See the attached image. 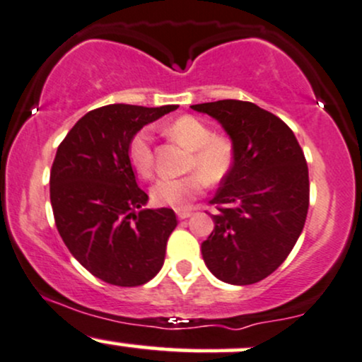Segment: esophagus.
I'll return each instance as SVG.
<instances>
[{
	"mask_svg": "<svg viewBox=\"0 0 362 362\" xmlns=\"http://www.w3.org/2000/svg\"><path fill=\"white\" fill-rule=\"evenodd\" d=\"M176 214H177V218H180V220L189 218V216H191V215H193V214H191V211H189V210H177V211H176Z\"/></svg>",
	"mask_w": 362,
	"mask_h": 362,
	"instance_id": "obj_1",
	"label": "esophagus"
}]
</instances>
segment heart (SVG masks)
I'll return each mask as SVG.
<instances>
[{
	"label": "heart",
	"mask_w": 362,
	"mask_h": 362,
	"mask_svg": "<svg viewBox=\"0 0 362 362\" xmlns=\"http://www.w3.org/2000/svg\"><path fill=\"white\" fill-rule=\"evenodd\" d=\"M165 134L174 142L191 151L189 169L199 174L185 177H163L152 186V199L159 205L186 208L193 198L203 193L206 182L216 185L230 173L235 157L233 140L228 135L214 134L211 127L193 115H182L165 127ZM129 157L140 176L154 173L152 134L144 129L135 134L129 147Z\"/></svg>",
	"instance_id": "b5f03b06"
}]
</instances>
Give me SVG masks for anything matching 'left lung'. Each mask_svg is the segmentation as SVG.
<instances>
[{"label":"left lung","instance_id":"8db88e82","mask_svg":"<svg viewBox=\"0 0 362 362\" xmlns=\"http://www.w3.org/2000/svg\"><path fill=\"white\" fill-rule=\"evenodd\" d=\"M214 117L233 140L235 157L211 199L218 214L202 244L211 274L228 284H254L274 273L295 247L308 214V165L281 118L250 101L191 105Z\"/></svg>","mask_w":362,"mask_h":362}]
</instances>
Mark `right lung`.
Instances as JSON below:
<instances>
[{
  "mask_svg": "<svg viewBox=\"0 0 362 362\" xmlns=\"http://www.w3.org/2000/svg\"><path fill=\"white\" fill-rule=\"evenodd\" d=\"M177 105L146 108L106 105L78 120L62 140L50 169L55 227L79 264L115 286H140L164 264L176 228L171 208H144L129 147L147 123Z\"/></svg>",
  "mask_w": 362,
  "mask_h": 362,
  "instance_id": "obj_1",
  "label": "right lung"
}]
</instances>
